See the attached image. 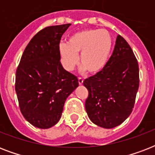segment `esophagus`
Here are the masks:
<instances>
[{
  "label": "esophagus",
  "mask_w": 155,
  "mask_h": 155,
  "mask_svg": "<svg viewBox=\"0 0 155 155\" xmlns=\"http://www.w3.org/2000/svg\"><path fill=\"white\" fill-rule=\"evenodd\" d=\"M78 82H79V84L82 85L83 83H84V80H83L82 78H79L78 79Z\"/></svg>",
  "instance_id": "esophagus-1"
}]
</instances>
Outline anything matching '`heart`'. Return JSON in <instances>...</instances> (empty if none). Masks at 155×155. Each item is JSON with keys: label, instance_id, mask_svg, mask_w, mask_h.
Wrapping results in <instances>:
<instances>
[{"label": "heart", "instance_id": "b5f03b06", "mask_svg": "<svg viewBox=\"0 0 155 155\" xmlns=\"http://www.w3.org/2000/svg\"><path fill=\"white\" fill-rule=\"evenodd\" d=\"M113 39L105 30H83L68 38V44L59 45L62 63L68 71L80 63L84 70L96 75L104 70L110 57Z\"/></svg>", "mask_w": 155, "mask_h": 155}]
</instances>
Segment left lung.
Returning a JSON list of instances; mask_svg holds the SVG:
<instances>
[{
	"instance_id": "left-lung-1",
	"label": "left lung",
	"mask_w": 155,
	"mask_h": 155,
	"mask_svg": "<svg viewBox=\"0 0 155 155\" xmlns=\"http://www.w3.org/2000/svg\"><path fill=\"white\" fill-rule=\"evenodd\" d=\"M88 91L87 116L95 125L112 129L132 113L139 87V68L134 54L120 35L102 71L84 81Z\"/></svg>"
}]
</instances>
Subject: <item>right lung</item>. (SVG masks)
Instances as JSON below:
<instances>
[{"mask_svg":"<svg viewBox=\"0 0 155 155\" xmlns=\"http://www.w3.org/2000/svg\"><path fill=\"white\" fill-rule=\"evenodd\" d=\"M71 24L42 29L23 52L16 71L15 90L23 117L34 126L49 129L58 123L77 77L63 68L59 42Z\"/></svg>","mask_w":155,"mask_h":155,"instance_id":"add662e5","label":"right lung"}]
</instances>
